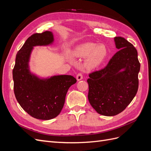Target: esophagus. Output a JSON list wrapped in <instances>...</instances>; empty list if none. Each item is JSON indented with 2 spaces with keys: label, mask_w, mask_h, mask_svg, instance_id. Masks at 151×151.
Listing matches in <instances>:
<instances>
[{
  "label": "esophagus",
  "mask_w": 151,
  "mask_h": 151,
  "mask_svg": "<svg viewBox=\"0 0 151 151\" xmlns=\"http://www.w3.org/2000/svg\"><path fill=\"white\" fill-rule=\"evenodd\" d=\"M76 79H77V80L78 81H81V80H82L83 79V74H81V73H79L77 75V76H76Z\"/></svg>",
  "instance_id": "esophagus-1"
}]
</instances>
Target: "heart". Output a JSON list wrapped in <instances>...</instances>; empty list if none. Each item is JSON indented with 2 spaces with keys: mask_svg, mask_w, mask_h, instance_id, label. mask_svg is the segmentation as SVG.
<instances>
[{
  "mask_svg": "<svg viewBox=\"0 0 151 151\" xmlns=\"http://www.w3.org/2000/svg\"><path fill=\"white\" fill-rule=\"evenodd\" d=\"M73 55L79 58H85L83 67L86 70H93L99 67L108 56L107 47L104 45L94 43H85L77 46Z\"/></svg>",
  "mask_w": 151,
  "mask_h": 151,
  "instance_id": "b5f03b06",
  "label": "heart"
}]
</instances>
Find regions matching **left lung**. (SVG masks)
I'll use <instances>...</instances> for the list:
<instances>
[{
	"instance_id": "left-lung-1",
	"label": "left lung",
	"mask_w": 151,
	"mask_h": 151,
	"mask_svg": "<svg viewBox=\"0 0 151 151\" xmlns=\"http://www.w3.org/2000/svg\"><path fill=\"white\" fill-rule=\"evenodd\" d=\"M114 41L119 50L103 69L89 75L88 99L100 115L115 116L127 108L137 92L140 64L137 51L124 38Z\"/></svg>"
}]
</instances>
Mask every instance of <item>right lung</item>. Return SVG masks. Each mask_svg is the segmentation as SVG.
Returning <instances> with one entry per match:
<instances>
[{"mask_svg":"<svg viewBox=\"0 0 151 151\" xmlns=\"http://www.w3.org/2000/svg\"><path fill=\"white\" fill-rule=\"evenodd\" d=\"M53 41L51 31L31 35L17 52L12 70L17 101L26 112L36 119L48 120L57 116L64 105L68 89L77 81L72 76L40 78L31 72L29 62L33 47L47 46Z\"/></svg>","mask_w":151,"mask_h":151,"instance_id":"right-lung-1","label":"right lung"}]
</instances>
